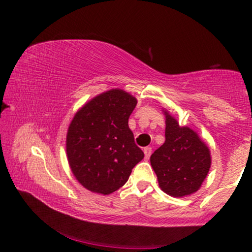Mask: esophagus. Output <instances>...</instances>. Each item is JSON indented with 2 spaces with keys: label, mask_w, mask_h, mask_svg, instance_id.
I'll list each match as a JSON object with an SVG mask.
<instances>
[{
  "label": "esophagus",
  "mask_w": 252,
  "mask_h": 252,
  "mask_svg": "<svg viewBox=\"0 0 252 252\" xmlns=\"http://www.w3.org/2000/svg\"><path fill=\"white\" fill-rule=\"evenodd\" d=\"M143 152H144V157H146V159H149L151 156V152H152V148L151 147H146L143 149Z\"/></svg>",
  "instance_id": "1"
}]
</instances>
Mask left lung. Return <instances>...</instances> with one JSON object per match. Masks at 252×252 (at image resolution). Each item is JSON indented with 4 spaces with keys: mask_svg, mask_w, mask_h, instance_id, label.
Segmentation results:
<instances>
[{
    "mask_svg": "<svg viewBox=\"0 0 252 252\" xmlns=\"http://www.w3.org/2000/svg\"><path fill=\"white\" fill-rule=\"evenodd\" d=\"M165 141L152 153L150 162L162 191L172 197L194 193L211 165L210 150L197 132L180 126L164 111Z\"/></svg>",
    "mask_w": 252,
    "mask_h": 252,
    "instance_id": "1",
    "label": "left lung"
}]
</instances>
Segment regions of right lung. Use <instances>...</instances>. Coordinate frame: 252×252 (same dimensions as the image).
I'll list each match as a JSON object with an SVG mask.
<instances>
[{
    "label": "right lung",
    "mask_w": 252,
    "mask_h": 252,
    "mask_svg": "<svg viewBox=\"0 0 252 252\" xmlns=\"http://www.w3.org/2000/svg\"><path fill=\"white\" fill-rule=\"evenodd\" d=\"M136 102L127 92L112 89L75 113L66 134V155L72 173L85 189L114 192L143 159L127 125Z\"/></svg>",
    "instance_id": "add662e5"
}]
</instances>
